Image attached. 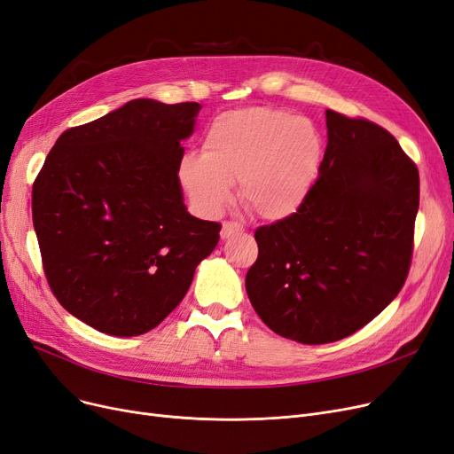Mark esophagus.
<instances>
[{
	"mask_svg": "<svg viewBox=\"0 0 454 454\" xmlns=\"http://www.w3.org/2000/svg\"><path fill=\"white\" fill-rule=\"evenodd\" d=\"M243 226L241 224H238V223H223V230H221V238L223 239H228V238H231V235H235V233H243Z\"/></svg>",
	"mask_w": 454,
	"mask_h": 454,
	"instance_id": "obj_1",
	"label": "esophagus"
}]
</instances>
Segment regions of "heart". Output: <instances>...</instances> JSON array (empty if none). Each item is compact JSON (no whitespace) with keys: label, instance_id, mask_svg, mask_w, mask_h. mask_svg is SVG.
<instances>
[{"label":"heart","instance_id":"1","mask_svg":"<svg viewBox=\"0 0 454 454\" xmlns=\"http://www.w3.org/2000/svg\"><path fill=\"white\" fill-rule=\"evenodd\" d=\"M321 135L308 118L276 109L223 113L206 131L202 155H187L180 180L206 215L230 202L231 182L239 199L265 221L287 219L297 211L317 178Z\"/></svg>","mask_w":454,"mask_h":454}]
</instances>
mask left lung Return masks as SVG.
<instances>
[{
    "label": "left lung",
    "mask_w": 454,
    "mask_h": 454,
    "mask_svg": "<svg viewBox=\"0 0 454 454\" xmlns=\"http://www.w3.org/2000/svg\"><path fill=\"white\" fill-rule=\"evenodd\" d=\"M328 145L304 204L254 238L247 294L260 319L304 345L343 340L408 276L419 172L389 131L326 111Z\"/></svg>",
    "instance_id": "8db88e82"
}]
</instances>
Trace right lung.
Instances as JSON below:
<instances>
[{"label": "right lung", "instance_id": "right-lung-1", "mask_svg": "<svg viewBox=\"0 0 454 454\" xmlns=\"http://www.w3.org/2000/svg\"><path fill=\"white\" fill-rule=\"evenodd\" d=\"M200 104L131 100L67 129L33 184L48 284L74 317L141 336L182 302L221 224L192 216L178 178Z\"/></svg>", "mask_w": 454, "mask_h": 454}]
</instances>
